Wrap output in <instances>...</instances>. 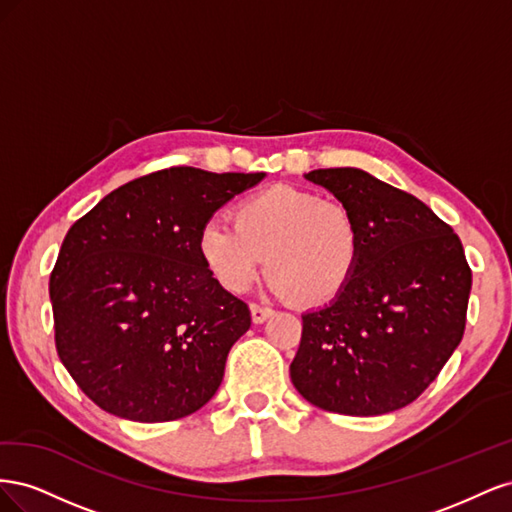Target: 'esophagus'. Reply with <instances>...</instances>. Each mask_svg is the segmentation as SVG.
<instances>
[{"instance_id": "34e87169", "label": "esophagus", "mask_w": 512, "mask_h": 512, "mask_svg": "<svg viewBox=\"0 0 512 512\" xmlns=\"http://www.w3.org/2000/svg\"><path fill=\"white\" fill-rule=\"evenodd\" d=\"M250 314H252L254 324H262L269 316H273V309L260 307V305H250Z\"/></svg>"}]
</instances>
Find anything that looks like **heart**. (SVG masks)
Here are the masks:
<instances>
[{
	"label": "heart",
	"instance_id": "obj_1",
	"mask_svg": "<svg viewBox=\"0 0 512 512\" xmlns=\"http://www.w3.org/2000/svg\"><path fill=\"white\" fill-rule=\"evenodd\" d=\"M232 226L207 222L196 250L228 292L252 286L265 258L269 286L299 307H322L346 290L363 256L354 211L316 192L271 185L232 207Z\"/></svg>",
	"mask_w": 512,
	"mask_h": 512
}]
</instances>
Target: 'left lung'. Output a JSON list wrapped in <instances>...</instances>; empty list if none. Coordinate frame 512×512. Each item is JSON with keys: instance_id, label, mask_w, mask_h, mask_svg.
<instances>
[{"instance_id": "left-lung-1", "label": "left lung", "mask_w": 512, "mask_h": 512, "mask_svg": "<svg viewBox=\"0 0 512 512\" xmlns=\"http://www.w3.org/2000/svg\"><path fill=\"white\" fill-rule=\"evenodd\" d=\"M305 177L354 211L363 256L331 305L303 314L294 389L337 414L404 408L438 378L466 329L472 271L463 245L416 196L365 170Z\"/></svg>"}]
</instances>
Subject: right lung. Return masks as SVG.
<instances>
[{"label": "right lung", "instance_id": "1", "mask_svg": "<svg viewBox=\"0 0 512 512\" xmlns=\"http://www.w3.org/2000/svg\"><path fill=\"white\" fill-rule=\"evenodd\" d=\"M262 177L164 168L121 185L72 224L49 284L55 346L96 406L164 423L218 391L252 318L209 275L196 241L215 211Z\"/></svg>", "mask_w": 512, "mask_h": 512}]
</instances>
